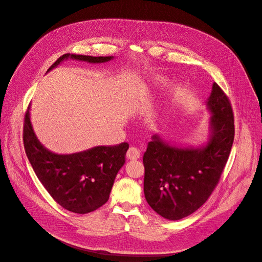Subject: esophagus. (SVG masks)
I'll list each match as a JSON object with an SVG mask.
<instances>
[{"mask_svg": "<svg viewBox=\"0 0 262 262\" xmlns=\"http://www.w3.org/2000/svg\"><path fill=\"white\" fill-rule=\"evenodd\" d=\"M140 156H141V151L137 147H130L126 154V157L128 160H138Z\"/></svg>", "mask_w": 262, "mask_h": 262, "instance_id": "34e87169", "label": "esophagus"}]
</instances>
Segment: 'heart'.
Returning a JSON list of instances; mask_svg holds the SVG:
<instances>
[{"mask_svg": "<svg viewBox=\"0 0 262 262\" xmlns=\"http://www.w3.org/2000/svg\"><path fill=\"white\" fill-rule=\"evenodd\" d=\"M165 81H166V79L163 78V77H157V78H155L154 81H152V83H151L152 89H158V88L162 86V85L165 83ZM159 116H160L159 113H154V114L151 115V118H152V121H154V122L159 121V119H160Z\"/></svg>", "mask_w": 262, "mask_h": 262, "instance_id": "b5f03b06", "label": "heart"}]
</instances>
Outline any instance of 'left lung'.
I'll return each instance as SVG.
<instances>
[{"mask_svg":"<svg viewBox=\"0 0 262 262\" xmlns=\"http://www.w3.org/2000/svg\"><path fill=\"white\" fill-rule=\"evenodd\" d=\"M206 105L211 116L204 143L171 144L161 135H154L144 152L145 199L166 220H182L202 207L228 161L234 141V116L228 97L215 82Z\"/></svg>","mask_w":262,"mask_h":262,"instance_id":"left-lung-1","label":"left lung"}]
</instances>
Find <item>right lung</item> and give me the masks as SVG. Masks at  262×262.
<instances>
[{"label": "right lung", "instance_id": "right-lung-1", "mask_svg": "<svg viewBox=\"0 0 262 262\" xmlns=\"http://www.w3.org/2000/svg\"><path fill=\"white\" fill-rule=\"evenodd\" d=\"M68 59L103 63L114 56L64 54L47 73ZM30 106L24 124V146L32 168L47 191L62 208L85 214L104 205L110 198L118 171L125 163L127 143L95 146L83 151L58 155L46 148L37 139L30 120Z\"/></svg>", "mask_w": 262, "mask_h": 262}]
</instances>
